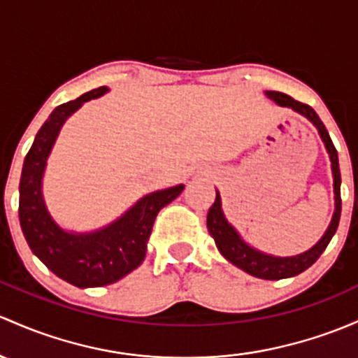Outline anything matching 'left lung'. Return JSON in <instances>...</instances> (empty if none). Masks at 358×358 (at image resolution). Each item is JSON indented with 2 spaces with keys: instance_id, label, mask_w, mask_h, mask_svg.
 Segmentation results:
<instances>
[{
  "instance_id": "1",
  "label": "left lung",
  "mask_w": 358,
  "mask_h": 358,
  "mask_svg": "<svg viewBox=\"0 0 358 358\" xmlns=\"http://www.w3.org/2000/svg\"><path fill=\"white\" fill-rule=\"evenodd\" d=\"M266 94H268L271 99L276 101L280 106H288L292 108V110L299 111L300 115L307 116V118L317 127L319 134H321L322 141H324L326 149H328L331 157V168H333L334 201H336V209H334L329 228L326 229L324 236H322L310 250L303 252V254L295 255V257H273V255H266L262 254V252H257L255 248L248 247L247 243L240 238L238 233L229 227L228 221L224 220L223 216V210H221V197L216 192V201L210 206L208 213V229L210 236L214 238V242H216L217 248H220L221 254H223L231 264H235L236 268L245 271V273L252 274V276L255 278H262V280H283V278L296 276V274L303 273L307 268H310V266L321 257V254L326 250L331 238H333V235L336 233L341 214V175L340 164H338L336 148H334L328 130H326L324 123L321 122L317 113L312 110L308 104L295 101L293 97H289L283 92H278V90H268Z\"/></svg>"
}]
</instances>
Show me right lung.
<instances>
[{
  "label": "right lung",
  "instance_id": "add662e5",
  "mask_svg": "<svg viewBox=\"0 0 358 358\" xmlns=\"http://www.w3.org/2000/svg\"><path fill=\"white\" fill-rule=\"evenodd\" d=\"M106 90H89L75 101L59 104L37 131L20 176L18 220L30 250L56 276L78 288L111 285L137 269L145 257V243L157 213L183 190V185H176L145 195L111 227L89 235H71L56 227L41 195L46 159L65 120L82 103L103 96Z\"/></svg>",
  "mask_w": 358,
  "mask_h": 358
}]
</instances>
